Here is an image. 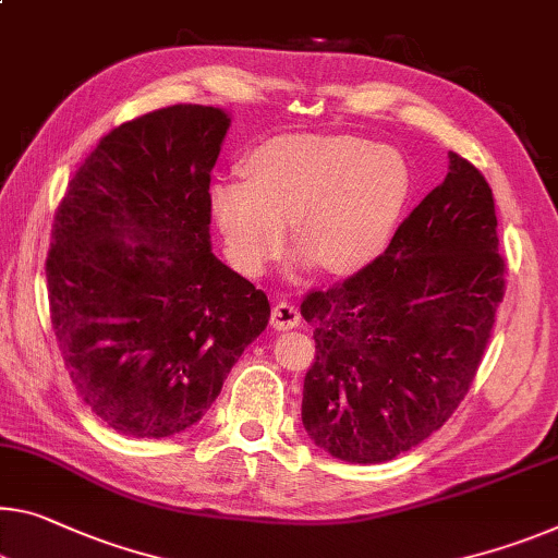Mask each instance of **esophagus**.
<instances>
[{
	"mask_svg": "<svg viewBox=\"0 0 558 558\" xmlns=\"http://www.w3.org/2000/svg\"><path fill=\"white\" fill-rule=\"evenodd\" d=\"M302 324V314H299V306L291 302H279L271 308V327L279 331L296 329Z\"/></svg>",
	"mask_w": 558,
	"mask_h": 558,
	"instance_id": "obj_1",
	"label": "esophagus"
}]
</instances>
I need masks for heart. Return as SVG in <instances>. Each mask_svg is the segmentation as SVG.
<instances>
[{
	"instance_id": "b5f03b06",
	"label": "heart",
	"mask_w": 558,
	"mask_h": 558,
	"mask_svg": "<svg viewBox=\"0 0 558 558\" xmlns=\"http://www.w3.org/2000/svg\"><path fill=\"white\" fill-rule=\"evenodd\" d=\"M244 171L209 186V214L231 262L252 277L284 252L287 227L322 269H364L387 250L411 186L399 151L354 134L277 136Z\"/></svg>"
}]
</instances>
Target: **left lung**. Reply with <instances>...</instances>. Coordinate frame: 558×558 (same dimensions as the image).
I'll use <instances>...</instances> for the list:
<instances>
[{"label": "left lung", "mask_w": 558, "mask_h": 558, "mask_svg": "<svg viewBox=\"0 0 558 558\" xmlns=\"http://www.w3.org/2000/svg\"><path fill=\"white\" fill-rule=\"evenodd\" d=\"M504 271L492 186L451 151L447 179L379 259L304 296L316 341L302 399L308 439L349 464H381L441 428L482 364Z\"/></svg>", "instance_id": "8db88e82"}]
</instances>
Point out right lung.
<instances>
[{
  "label": "right lung",
  "mask_w": 558,
  "mask_h": 558,
  "mask_svg": "<svg viewBox=\"0 0 558 558\" xmlns=\"http://www.w3.org/2000/svg\"><path fill=\"white\" fill-rule=\"evenodd\" d=\"M231 119L202 105L149 111L101 136L59 202L49 314L76 393L134 439L194 426L269 299L211 254L209 184Z\"/></svg>",
  "instance_id": "1"
}]
</instances>
